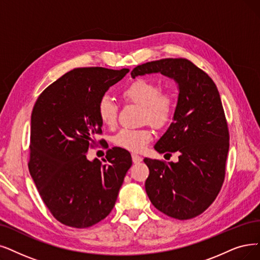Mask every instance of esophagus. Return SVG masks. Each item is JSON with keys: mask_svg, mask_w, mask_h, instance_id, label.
<instances>
[{"mask_svg": "<svg viewBox=\"0 0 260 260\" xmlns=\"http://www.w3.org/2000/svg\"><path fill=\"white\" fill-rule=\"evenodd\" d=\"M132 161H133V163H140L143 161V158L137 153H132Z\"/></svg>", "mask_w": 260, "mask_h": 260, "instance_id": "1", "label": "esophagus"}]
</instances>
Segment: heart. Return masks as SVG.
<instances>
[{
  "instance_id": "b5f03b06",
  "label": "heart",
  "mask_w": 260,
  "mask_h": 260,
  "mask_svg": "<svg viewBox=\"0 0 260 260\" xmlns=\"http://www.w3.org/2000/svg\"><path fill=\"white\" fill-rule=\"evenodd\" d=\"M127 101L143 107V118L154 126H163L170 120L174 112V101L169 94L161 92L154 82L139 79L132 82L121 92ZM98 116L101 122L109 128L115 127L118 115V106L110 96H102L97 106ZM152 140V131L149 128L128 129L122 128L114 134L113 143L116 146L130 151H142Z\"/></svg>"
}]
</instances>
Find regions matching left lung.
Segmentation results:
<instances>
[{
	"label": "left lung",
	"instance_id": "obj_1",
	"mask_svg": "<svg viewBox=\"0 0 260 260\" xmlns=\"http://www.w3.org/2000/svg\"><path fill=\"white\" fill-rule=\"evenodd\" d=\"M161 74L173 79L178 100L173 122L155 143L159 153L179 152L178 162L145 158V190L151 204L178 220L200 215L213 203L225 177L230 134L219 90L205 71L185 58L140 65L131 77Z\"/></svg>",
	"mask_w": 260,
	"mask_h": 260
}]
</instances>
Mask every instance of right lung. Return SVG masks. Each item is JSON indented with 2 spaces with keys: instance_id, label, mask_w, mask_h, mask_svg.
<instances>
[{
  "instance_id": "add662e5",
  "label": "right lung",
  "mask_w": 260,
  "mask_h": 260,
  "mask_svg": "<svg viewBox=\"0 0 260 260\" xmlns=\"http://www.w3.org/2000/svg\"><path fill=\"white\" fill-rule=\"evenodd\" d=\"M128 72L76 68L41 92L33 108L29 174L50 212L64 225L86 228L105 219L131 168V154L118 147L108 150L106 165L86 157L102 133L98 102Z\"/></svg>"
}]
</instances>
